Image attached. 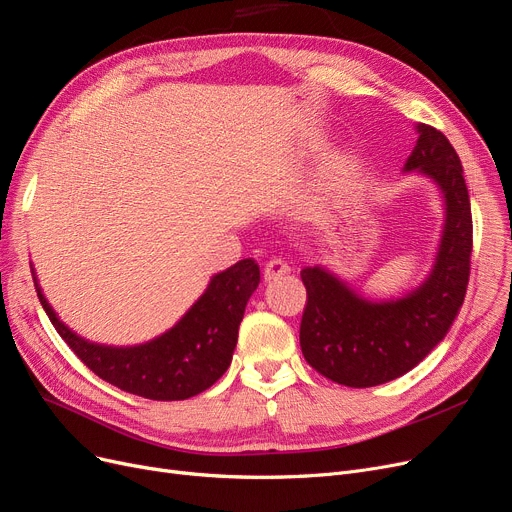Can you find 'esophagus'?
I'll return each mask as SVG.
<instances>
[{
	"mask_svg": "<svg viewBox=\"0 0 512 512\" xmlns=\"http://www.w3.org/2000/svg\"><path fill=\"white\" fill-rule=\"evenodd\" d=\"M288 272H291V265H288L284 259H272L265 263L263 278H265V282H274V280L286 276Z\"/></svg>",
	"mask_w": 512,
	"mask_h": 512,
	"instance_id": "34e87169",
	"label": "esophagus"
}]
</instances>
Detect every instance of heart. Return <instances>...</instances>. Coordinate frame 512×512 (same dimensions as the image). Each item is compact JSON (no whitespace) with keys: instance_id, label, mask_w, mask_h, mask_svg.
<instances>
[{"instance_id":"1","label":"heart","mask_w":512,"mask_h":512,"mask_svg":"<svg viewBox=\"0 0 512 512\" xmlns=\"http://www.w3.org/2000/svg\"><path fill=\"white\" fill-rule=\"evenodd\" d=\"M341 184H343V175H341V173L332 175L330 180L324 184V188H322V194H320V198H318V207H316V209H322V207H326V203L330 201L332 196L337 194V190L341 188Z\"/></svg>"}]
</instances>
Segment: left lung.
I'll list each match as a JSON object with an SVG mask.
<instances>
[{"instance_id":"8db88e82","label":"left lung","mask_w":512,"mask_h":512,"mask_svg":"<svg viewBox=\"0 0 512 512\" xmlns=\"http://www.w3.org/2000/svg\"><path fill=\"white\" fill-rule=\"evenodd\" d=\"M416 131L418 140L404 171L431 177L446 203V221L427 280L404 297L370 301L320 265L301 270L307 288L299 332L303 358L345 387L383 385L420 364L448 335L466 295L473 217L462 165L439 129L418 123Z\"/></svg>"}]
</instances>
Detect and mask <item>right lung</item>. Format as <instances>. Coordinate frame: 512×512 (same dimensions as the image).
Returning <instances> with one entry per match:
<instances>
[{"label": "right lung", "instance_id": "add662e5", "mask_svg": "<svg viewBox=\"0 0 512 512\" xmlns=\"http://www.w3.org/2000/svg\"><path fill=\"white\" fill-rule=\"evenodd\" d=\"M33 282L58 335L102 381L146 399L175 402L203 393L228 370L244 307L259 286V265L255 259H242L215 274L180 322L161 337L133 347L98 345L75 335L43 297L35 272Z\"/></svg>", "mask_w": 512, "mask_h": 512}]
</instances>
